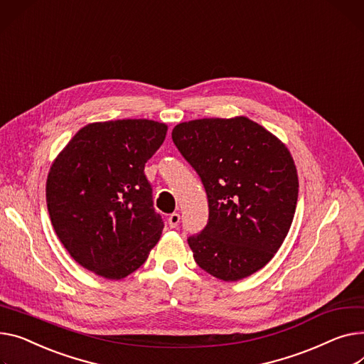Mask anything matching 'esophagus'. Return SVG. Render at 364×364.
Masks as SVG:
<instances>
[{
  "mask_svg": "<svg viewBox=\"0 0 364 364\" xmlns=\"http://www.w3.org/2000/svg\"><path fill=\"white\" fill-rule=\"evenodd\" d=\"M168 224L171 228H177L180 224V215L178 213H171L168 218Z\"/></svg>",
  "mask_w": 364,
  "mask_h": 364,
  "instance_id": "1",
  "label": "esophagus"
}]
</instances>
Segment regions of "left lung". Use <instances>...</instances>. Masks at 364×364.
<instances>
[{"instance_id": "obj_1", "label": "left lung", "mask_w": 364, "mask_h": 364, "mask_svg": "<svg viewBox=\"0 0 364 364\" xmlns=\"http://www.w3.org/2000/svg\"><path fill=\"white\" fill-rule=\"evenodd\" d=\"M173 140L208 195V225L188 237L196 263L223 281L257 272L282 246L296 212L299 176L288 148L245 115L186 121Z\"/></svg>"}]
</instances>
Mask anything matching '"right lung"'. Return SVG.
Returning a JSON list of instances; mask_svg holds the SVG:
<instances>
[{
	"label": "right lung",
	"instance_id": "1",
	"mask_svg": "<svg viewBox=\"0 0 364 364\" xmlns=\"http://www.w3.org/2000/svg\"><path fill=\"white\" fill-rule=\"evenodd\" d=\"M166 130L146 118L90 123L54 159L45 188L48 212L63 246L85 269L123 279L159 241L164 223L144 164Z\"/></svg>",
	"mask_w": 364,
	"mask_h": 364
}]
</instances>
